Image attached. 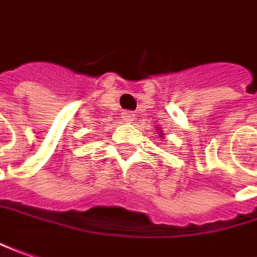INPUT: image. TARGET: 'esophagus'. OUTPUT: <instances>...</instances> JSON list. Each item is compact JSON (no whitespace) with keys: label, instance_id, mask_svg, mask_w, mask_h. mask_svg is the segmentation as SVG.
I'll use <instances>...</instances> for the list:
<instances>
[{"label":"esophagus","instance_id":"obj_1","mask_svg":"<svg viewBox=\"0 0 257 257\" xmlns=\"http://www.w3.org/2000/svg\"><path fill=\"white\" fill-rule=\"evenodd\" d=\"M122 117H123V120H125V122L131 123V122L135 119V113H134V112H131V110H126V112H123V113H122Z\"/></svg>","mask_w":257,"mask_h":257}]
</instances>
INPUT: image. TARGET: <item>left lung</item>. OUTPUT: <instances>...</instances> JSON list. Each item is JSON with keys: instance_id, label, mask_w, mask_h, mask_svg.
I'll return each mask as SVG.
<instances>
[{"instance_id": "8db88e82", "label": "left lung", "mask_w": 257, "mask_h": 257, "mask_svg": "<svg viewBox=\"0 0 257 257\" xmlns=\"http://www.w3.org/2000/svg\"><path fill=\"white\" fill-rule=\"evenodd\" d=\"M157 134H158V135H160L161 138H164V134H162V131H160V129H158V131H157Z\"/></svg>"}]
</instances>
